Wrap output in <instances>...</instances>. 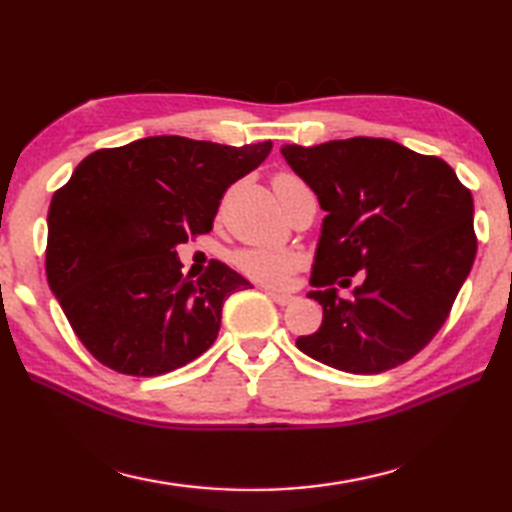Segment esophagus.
<instances>
[{"mask_svg": "<svg viewBox=\"0 0 512 512\" xmlns=\"http://www.w3.org/2000/svg\"><path fill=\"white\" fill-rule=\"evenodd\" d=\"M267 297L274 299L279 306H288V303L294 301L292 294H285V292H274V290H267Z\"/></svg>", "mask_w": 512, "mask_h": 512, "instance_id": "1", "label": "esophagus"}]
</instances>
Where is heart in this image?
<instances>
[{"label": "heart", "mask_w": 512, "mask_h": 512, "mask_svg": "<svg viewBox=\"0 0 512 512\" xmlns=\"http://www.w3.org/2000/svg\"><path fill=\"white\" fill-rule=\"evenodd\" d=\"M301 179L294 175L283 173L274 179V188L283 186H299ZM236 265L242 272L249 274L251 279L279 285L288 279L290 272L299 265V258L288 251H274V249H245L236 256Z\"/></svg>", "instance_id": "1"}]
</instances>
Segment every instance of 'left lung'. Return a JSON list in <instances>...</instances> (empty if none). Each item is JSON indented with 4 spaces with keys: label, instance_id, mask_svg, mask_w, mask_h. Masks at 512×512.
Listing matches in <instances>:
<instances>
[{
    "label": "left lung",
    "instance_id": "obj_1",
    "mask_svg": "<svg viewBox=\"0 0 512 512\" xmlns=\"http://www.w3.org/2000/svg\"><path fill=\"white\" fill-rule=\"evenodd\" d=\"M281 155L326 211L310 299L324 308L317 333L297 348L333 369L373 375L411 360L441 330L468 279L472 193L438 157L398 141L353 137ZM362 269L351 300L334 288Z\"/></svg>",
    "mask_w": 512,
    "mask_h": 512
}]
</instances>
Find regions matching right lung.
<instances>
[{
	"label": "right lung",
	"mask_w": 512,
	"mask_h": 512,
	"mask_svg": "<svg viewBox=\"0 0 512 512\" xmlns=\"http://www.w3.org/2000/svg\"><path fill=\"white\" fill-rule=\"evenodd\" d=\"M270 150L146 137L92 152L53 195L49 288L107 369L155 378L211 348L224 299L251 283L220 261L191 281L177 245L211 231L224 191Z\"/></svg>",
	"instance_id": "right-lung-1"
}]
</instances>
